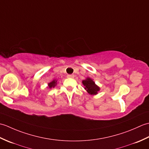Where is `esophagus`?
Returning <instances> with one entry per match:
<instances>
[{
  "label": "esophagus",
  "mask_w": 149,
  "mask_h": 149,
  "mask_svg": "<svg viewBox=\"0 0 149 149\" xmlns=\"http://www.w3.org/2000/svg\"><path fill=\"white\" fill-rule=\"evenodd\" d=\"M67 77H68V78H74V75H73V74H72V75H67Z\"/></svg>",
  "instance_id": "34e87169"
}]
</instances>
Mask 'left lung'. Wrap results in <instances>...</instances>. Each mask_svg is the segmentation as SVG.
Listing matches in <instances>:
<instances>
[{
  "instance_id": "left-lung-1",
  "label": "left lung",
  "mask_w": 149,
  "mask_h": 149,
  "mask_svg": "<svg viewBox=\"0 0 149 149\" xmlns=\"http://www.w3.org/2000/svg\"><path fill=\"white\" fill-rule=\"evenodd\" d=\"M82 83L84 85L85 90H86L90 95H97L100 90V87L98 86L92 79L90 77H87L86 79L83 80Z\"/></svg>"
}]
</instances>
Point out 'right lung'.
<instances>
[{"label": "right lung", "mask_w": 149, "mask_h": 149, "mask_svg": "<svg viewBox=\"0 0 149 149\" xmlns=\"http://www.w3.org/2000/svg\"><path fill=\"white\" fill-rule=\"evenodd\" d=\"M57 81L56 79H54L52 81H51V82H50L49 83H48V88H54L56 86V84H57Z\"/></svg>", "instance_id": "obj_1"}]
</instances>
